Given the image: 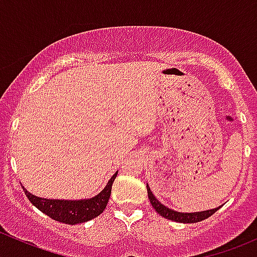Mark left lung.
<instances>
[{"instance_id": "1", "label": "left lung", "mask_w": 257, "mask_h": 257, "mask_svg": "<svg viewBox=\"0 0 257 257\" xmlns=\"http://www.w3.org/2000/svg\"><path fill=\"white\" fill-rule=\"evenodd\" d=\"M147 190H148V198H149L150 204H152L153 208L155 209V211L158 212L159 215H162L163 217L168 220H172V221L175 222H183V224H194V222H199L203 221V220L208 219L209 216H211L212 214L217 211L219 208L215 209H210V210H205V211H198V212H180V211H175V210L169 209L168 206L163 205L159 200L154 196V194L152 193L150 190L149 185L147 184Z\"/></svg>"}]
</instances>
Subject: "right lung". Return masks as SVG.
<instances>
[{"mask_svg": "<svg viewBox=\"0 0 257 257\" xmlns=\"http://www.w3.org/2000/svg\"><path fill=\"white\" fill-rule=\"evenodd\" d=\"M116 174H118V172L109 179L105 188L99 194L90 199H83V200L42 199L31 194L25 188H23V190H25L28 200L51 219L68 225L82 224V222H87L97 217L105 209L108 200H109L110 193H112V185Z\"/></svg>", "mask_w": 257, "mask_h": 257, "instance_id": "1", "label": "right lung"}]
</instances>
